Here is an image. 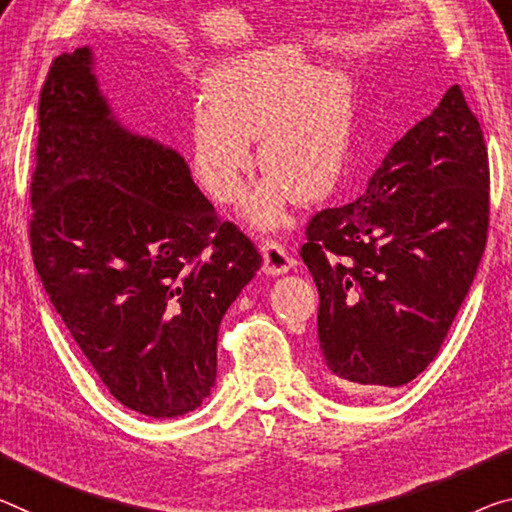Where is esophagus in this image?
I'll return each instance as SVG.
<instances>
[{
	"label": "esophagus",
	"mask_w": 512,
	"mask_h": 512,
	"mask_svg": "<svg viewBox=\"0 0 512 512\" xmlns=\"http://www.w3.org/2000/svg\"><path fill=\"white\" fill-rule=\"evenodd\" d=\"M261 254H263V272L272 274V277H279V274H286L290 267H295V258L288 254V249L281 245V242L274 240H263L261 242Z\"/></svg>",
	"instance_id": "34e87169"
}]
</instances>
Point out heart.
<instances>
[{
  "label": "heart",
  "instance_id": "obj_1",
  "mask_svg": "<svg viewBox=\"0 0 512 512\" xmlns=\"http://www.w3.org/2000/svg\"><path fill=\"white\" fill-rule=\"evenodd\" d=\"M190 116V171L201 190L233 203L254 167L267 176L245 201L254 229H279L293 201L316 206L336 190L355 135V86L334 64L309 66L302 47L277 43L224 59Z\"/></svg>",
  "mask_w": 512,
  "mask_h": 512
}]
</instances>
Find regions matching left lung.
<instances>
[{
    "label": "left lung",
    "instance_id": "left-lung-1",
    "mask_svg": "<svg viewBox=\"0 0 512 512\" xmlns=\"http://www.w3.org/2000/svg\"><path fill=\"white\" fill-rule=\"evenodd\" d=\"M483 130L460 86L396 141L357 201L318 212L302 261L318 286V341L348 393L403 387L437 357L487 238Z\"/></svg>",
    "mask_w": 512,
    "mask_h": 512
}]
</instances>
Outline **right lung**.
I'll return each instance as SVG.
<instances>
[{"label": "right lung", "instance_id": "right-lung-1", "mask_svg": "<svg viewBox=\"0 0 512 512\" xmlns=\"http://www.w3.org/2000/svg\"><path fill=\"white\" fill-rule=\"evenodd\" d=\"M31 254L45 293L121 405L174 419L217 380V332L261 254L219 222L176 148L125 128L91 47L38 105Z\"/></svg>", "mask_w": 512, "mask_h": 512}]
</instances>
